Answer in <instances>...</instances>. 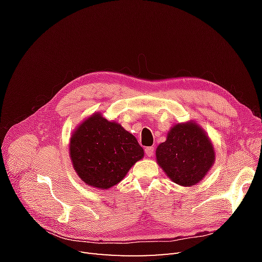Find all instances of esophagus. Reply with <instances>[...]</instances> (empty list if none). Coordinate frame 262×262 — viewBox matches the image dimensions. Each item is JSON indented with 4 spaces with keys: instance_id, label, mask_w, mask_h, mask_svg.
Masks as SVG:
<instances>
[{
    "instance_id": "1",
    "label": "esophagus",
    "mask_w": 262,
    "mask_h": 262,
    "mask_svg": "<svg viewBox=\"0 0 262 262\" xmlns=\"http://www.w3.org/2000/svg\"><path fill=\"white\" fill-rule=\"evenodd\" d=\"M145 154L147 155V157H152L154 155V147L152 146L145 147Z\"/></svg>"
}]
</instances>
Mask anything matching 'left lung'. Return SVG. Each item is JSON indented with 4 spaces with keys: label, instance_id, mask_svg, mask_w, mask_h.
Returning a JSON list of instances; mask_svg holds the SVG:
<instances>
[{
    "label": "left lung",
    "instance_id": "obj_1",
    "mask_svg": "<svg viewBox=\"0 0 262 262\" xmlns=\"http://www.w3.org/2000/svg\"><path fill=\"white\" fill-rule=\"evenodd\" d=\"M157 164L175 184L190 187L201 181L215 161L211 140L194 121L177 123L156 148Z\"/></svg>",
    "mask_w": 262,
    "mask_h": 262
}]
</instances>
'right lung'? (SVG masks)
Returning a JSON list of instances; mask_svg holds the SVG:
<instances>
[{
	"label": "right lung",
	"instance_id": "right-lung-1",
	"mask_svg": "<svg viewBox=\"0 0 262 262\" xmlns=\"http://www.w3.org/2000/svg\"><path fill=\"white\" fill-rule=\"evenodd\" d=\"M143 156L134 136L98 113L78 125L70 139V157L78 177L101 190L120 182Z\"/></svg>",
	"mask_w": 262,
	"mask_h": 262
}]
</instances>
